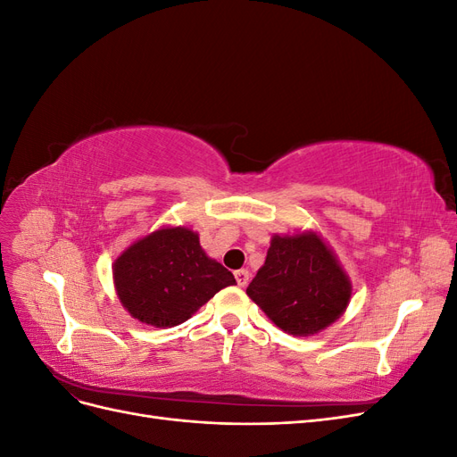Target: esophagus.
Listing matches in <instances>:
<instances>
[{"label":"esophagus","instance_id":"1","mask_svg":"<svg viewBox=\"0 0 457 457\" xmlns=\"http://www.w3.org/2000/svg\"><path fill=\"white\" fill-rule=\"evenodd\" d=\"M250 270L247 269H240V270H237L234 272V278H237V282H238V286L240 287H245L247 286V282H250Z\"/></svg>","mask_w":457,"mask_h":457}]
</instances>
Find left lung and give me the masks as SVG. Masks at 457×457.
Instances as JSON below:
<instances>
[{
	"label": "left lung",
	"mask_w": 457,
	"mask_h": 457,
	"mask_svg": "<svg viewBox=\"0 0 457 457\" xmlns=\"http://www.w3.org/2000/svg\"><path fill=\"white\" fill-rule=\"evenodd\" d=\"M245 294L280 329L305 337L337 320L353 286L326 242L316 232H299L272 237Z\"/></svg>",
	"instance_id": "left-lung-1"
}]
</instances>
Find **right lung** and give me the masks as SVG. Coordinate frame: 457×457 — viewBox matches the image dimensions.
<instances>
[{
    "label": "right lung",
    "mask_w": 457,
    "mask_h": 457,
    "mask_svg": "<svg viewBox=\"0 0 457 457\" xmlns=\"http://www.w3.org/2000/svg\"><path fill=\"white\" fill-rule=\"evenodd\" d=\"M112 274L121 305L154 328L183 324L217 292L237 284L187 227H163L137 240L116 259Z\"/></svg>",
    "instance_id": "add662e5"
}]
</instances>
